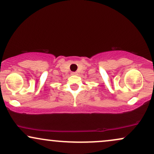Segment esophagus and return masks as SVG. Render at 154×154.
<instances>
[{
	"instance_id": "34e87169",
	"label": "esophagus",
	"mask_w": 154,
	"mask_h": 154,
	"mask_svg": "<svg viewBox=\"0 0 154 154\" xmlns=\"http://www.w3.org/2000/svg\"><path fill=\"white\" fill-rule=\"evenodd\" d=\"M77 72H72V75H77Z\"/></svg>"
}]
</instances>
